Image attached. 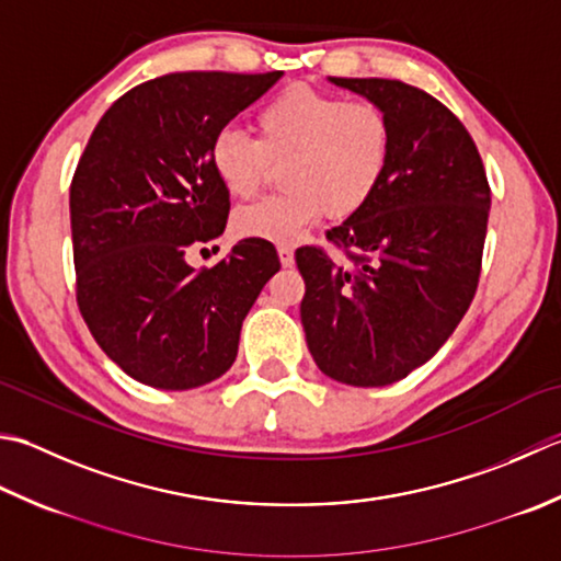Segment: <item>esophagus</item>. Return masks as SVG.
<instances>
[{"mask_svg":"<svg viewBox=\"0 0 561 561\" xmlns=\"http://www.w3.org/2000/svg\"><path fill=\"white\" fill-rule=\"evenodd\" d=\"M277 255H279V262L284 267H291L294 265V250L289 245H279L277 248Z\"/></svg>","mask_w":561,"mask_h":561,"instance_id":"34e87169","label":"esophagus"}]
</instances>
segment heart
Listing matches in <instances>:
<instances>
[{"mask_svg":"<svg viewBox=\"0 0 561 561\" xmlns=\"http://www.w3.org/2000/svg\"><path fill=\"white\" fill-rule=\"evenodd\" d=\"M257 138L226 126L208 146V162L236 199L257 194L282 164L284 190L238 208L240 238L296 243L318 218H350L379 192L391 168L393 124L371 99H347L296 84L255 116Z\"/></svg>","mask_w":561,"mask_h":561,"instance_id":"1","label":"heart"}]
</instances>
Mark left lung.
I'll return each instance as SVG.
<instances>
[{
  "label": "left lung",
  "instance_id": "obj_1",
  "mask_svg": "<svg viewBox=\"0 0 561 561\" xmlns=\"http://www.w3.org/2000/svg\"><path fill=\"white\" fill-rule=\"evenodd\" d=\"M387 108L393 156L359 214L325 233L345 260L296 250L301 323L318 369L350 387H387L425 365L477 294L491 190L449 108L401 80L331 77Z\"/></svg>",
  "mask_w": 561,
  "mask_h": 561
}]
</instances>
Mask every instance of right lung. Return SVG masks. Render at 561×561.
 <instances>
[{
	"mask_svg": "<svg viewBox=\"0 0 561 561\" xmlns=\"http://www.w3.org/2000/svg\"><path fill=\"white\" fill-rule=\"evenodd\" d=\"M279 77L170 72L142 82L108 106L77 162V306L108 359L152 389H196L226 375L243 318L279 270L274 245L255 238L211 270L184 260L228 221L211 138Z\"/></svg>",
	"mask_w": 561,
	"mask_h": 561,
	"instance_id": "1",
	"label": "right lung"
}]
</instances>
